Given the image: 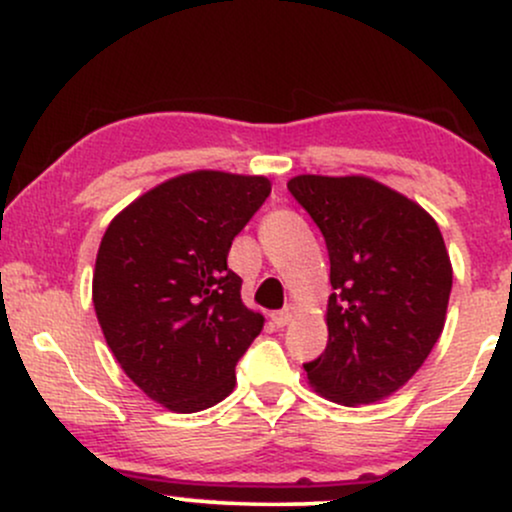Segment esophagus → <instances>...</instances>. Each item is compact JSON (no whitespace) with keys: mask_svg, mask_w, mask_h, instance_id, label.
Returning <instances> with one entry per match:
<instances>
[{"mask_svg":"<svg viewBox=\"0 0 512 512\" xmlns=\"http://www.w3.org/2000/svg\"><path fill=\"white\" fill-rule=\"evenodd\" d=\"M293 315H296V308H293V305H286V308H281V310H276V313H272V320H274L276 327H286L293 320Z\"/></svg>","mask_w":512,"mask_h":512,"instance_id":"esophagus-1","label":"esophagus"}]
</instances>
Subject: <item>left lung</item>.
Segmentation results:
<instances>
[{
	"instance_id": "left-lung-1",
	"label": "left lung",
	"mask_w": 512,
	"mask_h": 512,
	"mask_svg": "<svg viewBox=\"0 0 512 512\" xmlns=\"http://www.w3.org/2000/svg\"><path fill=\"white\" fill-rule=\"evenodd\" d=\"M289 192L330 255L325 351L303 363L310 385L356 407L397 392L445 325L452 267L438 223L363 175H298Z\"/></svg>"
}]
</instances>
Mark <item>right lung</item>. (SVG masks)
Instances as JSON below:
<instances>
[{"label": "right lung", "mask_w": 512, "mask_h": 512, "mask_svg": "<svg viewBox=\"0 0 512 512\" xmlns=\"http://www.w3.org/2000/svg\"><path fill=\"white\" fill-rule=\"evenodd\" d=\"M272 192L262 175L197 170L134 199L110 221L93 305L134 385L170 411L214 407L264 317L240 301L228 250Z\"/></svg>", "instance_id": "obj_1"}]
</instances>
